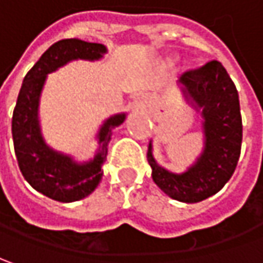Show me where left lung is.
<instances>
[{
	"label": "left lung",
	"instance_id": "obj_1",
	"mask_svg": "<svg viewBox=\"0 0 263 263\" xmlns=\"http://www.w3.org/2000/svg\"><path fill=\"white\" fill-rule=\"evenodd\" d=\"M185 98L201 110L204 148L184 174H172L157 165L148 144L147 160L156 185L169 197L197 203L216 194L233 177L241 152L243 125L238 92L219 62L212 60L179 78Z\"/></svg>",
	"mask_w": 263,
	"mask_h": 263
}]
</instances>
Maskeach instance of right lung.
I'll return each mask as SVG.
<instances>
[{"label":"right lung","mask_w":263,"mask_h":263,"mask_svg":"<svg viewBox=\"0 0 263 263\" xmlns=\"http://www.w3.org/2000/svg\"><path fill=\"white\" fill-rule=\"evenodd\" d=\"M106 51L103 44L76 38L52 44L25 76L13 111L11 134L22 175L36 191L62 203L84 199L97 189L111 129L119 126L126 115H115L106 120L98 132V153L89 162L76 163L70 156L52 150L42 138L38 120L41 91L48 73L78 59L98 60Z\"/></svg>","instance_id":"1"}]
</instances>
